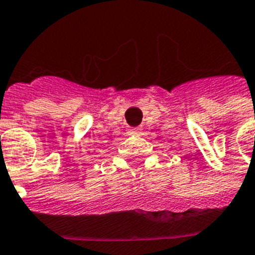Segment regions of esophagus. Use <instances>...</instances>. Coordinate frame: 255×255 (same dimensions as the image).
<instances>
[{
	"label": "esophagus",
	"mask_w": 255,
	"mask_h": 255,
	"mask_svg": "<svg viewBox=\"0 0 255 255\" xmlns=\"http://www.w3.org/2000/svg\"><path fill=\"white\" fill-rule=\"evenodd\" d=\"M129 133H132V135H136V133H139V128H132L131 131H129Z\"/></svg>",
	"instance_id": "1"
}]
</instances>
